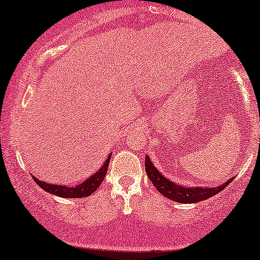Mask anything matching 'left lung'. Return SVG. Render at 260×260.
<instances>
[{
	"label": "left lung",
	"instance_id": "8db88e82",
	"mask_svg": "<svg viewBox=\"0 0 260 260\" xmlns=\"http://www.w3.org/2000/svg\"><path fill=\"white\" fill-rule=\"evenodd\" d=\"M145 167L147 177L150 178L152 184L156 186V189L159 193L165 195L168 199L182 204L199 203V201L209 199V198L214 197V195L222 191L235 179V178H231V179H229L223 184L218 186H212V188H204V186H194V188L189 186V188H185V186L176 184L172 180L167 179L158 169L154 167L148 156H146Z\"/></svg>",
	"mask_w": 260,
	"mask_h": 260
}]
</instances>
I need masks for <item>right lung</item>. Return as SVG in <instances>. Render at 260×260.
Listing matches in <instances>:
<instances>
[{
  "label": "right lung",
  "mask_w": 260,
  "mask_h": 260,
  "mask_svg": "<svg viewBox=\"0 0 260 260\" xmlns=\"http://www.w3.org/2000/svg\"><path fill=\"white\" fill-rule=\"evenodd\" d=\"M110 157H112V153L108 156L106 163L102 166L101 168L95 172L94 174H92L91 177L87 178L84 182L81 183V184L76 185V186H67V185H62V184H51V183H45L39 180L38 178L33 176V179L36 180V183L40 188H43L46 193L56 195V197H61V198H75V199H80V198H84V197H89V195L94 193L97 190V188L102 184V182L104 180V177H106L107 171H108V166H109V161Z\"/></svg>",
  "instance_id": "right-lung-1"
}]
</instances>
